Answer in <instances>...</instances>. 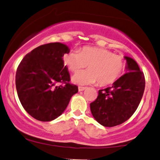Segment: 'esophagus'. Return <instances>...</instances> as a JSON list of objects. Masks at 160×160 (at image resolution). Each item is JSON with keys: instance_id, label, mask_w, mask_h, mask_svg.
<instances>
[{"instance_id": "34e87169", "label": "esophagus", "mask_w": 160, "mask_h": 160, "mask_svg": "<svg viewBox=\"0 0 160 160\" xmlns=\"http://www.w3.org/2000/svg\"><path fill=\"white\" fill-rule=\"evenodd\" d=\"M86 89H87V87H78L79 91H83V90H86Z\"/></svg>"}]
</instances>
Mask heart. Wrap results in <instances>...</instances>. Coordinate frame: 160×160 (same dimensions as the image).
Returning a JSON list of instances; mask_svg holds the SVG:
<instances>
[{
    "label": "heart",
    "instance_id": "obj_1",
    "mask_svg": "<svg viewBox=\"0 0 160 160\" xmlns=\"http://www.w3.org/2000/svg\"><path fill=\"white\" fill-rule=\"evenodd\" d=\"M63 60L73 73L88 65V70L78 72L72 77V82L79 85L93 84L97 81L101 86L111 84L122 75L125 68L122 56L93 47H83L80 51L70 50L63 55Z\"/></svg>",
    "mask_w": 160,
    "mask_h": 160
}]
</instances>
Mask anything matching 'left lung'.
<instances>
[{
  "label": "left lung",
  "mask_w": 160,
  "mask_h": 160,
  "mask_svg": "<svg viewBox=\"0 0 160 160\" xmlns=\"http://www.w3.org/2000/svg\"><path fill=\"white\" fill-rule=\"evenodd\" d=\"M124 58L127 73L116 80L112 87L99 90L97 98L90 103L92 115L103 127H115L130 118L143 95V73L133 59Z\"/></svg>",
  "instance_id": "8db88e82"
}]
</instances>
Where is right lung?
Masks as SVG:
<instances>
[{
	"label": "right lung",
	"mask_w": 160,
	"mask_h": 160,
	"mask_svg": "<svg viewBox=\"0 0 160 160\" xmlns=\"http://www.w3.org/2000/svg\"><path fill=\"white\" fill-rule=\"evenodd\" d=\"M67 45L50 43L28 53L16 72V89L24 110L36 120L48 122L60 117L78 87L70 84L68 68L63 57ZM58 82L65 85L58 86Z\"/></svg>",
	"instance_id": "1"
}]
</instances>
